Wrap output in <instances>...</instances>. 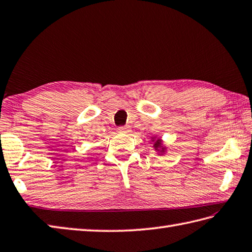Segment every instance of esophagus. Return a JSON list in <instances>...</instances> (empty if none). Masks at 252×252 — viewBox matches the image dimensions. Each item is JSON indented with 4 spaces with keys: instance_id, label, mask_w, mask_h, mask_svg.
Returning <instances> with one entry per match:
<instances>
[{
    "instance_id": "obj_1",
    "label": "esophagus",
    "mask_w": 252,
    "mask_h": 252,
    "mask_svg": "<svg viewBox=\"0 0 252 252\" xmlns=\"http://www.w3.org/2000/svg\"><path fill=\"white\" fill-rule=\"evenodd\" d=\"M118 131L121 132V133H129L131 131V127L129 126H120Z\"/></svg>"
}]
</instances>
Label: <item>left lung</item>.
Returning <instances> with one entry per match:
<instances>
[{"mask_svg":"<svg viewBox=\"0 0 252 252\" xmlns=\"http://www.w3.org/2000/svg\"><path fill=\"white\" fill-rule=\"evenodd\" d=\"M153 142H154V147L157 152H159V155H162L166 152V147L162 145L160 139H155L153 137Z\"/></svg>","mask_w":252,"mask_h":252,"instance_id":"left-lung-1","label":"left lung"}]
</instances>
